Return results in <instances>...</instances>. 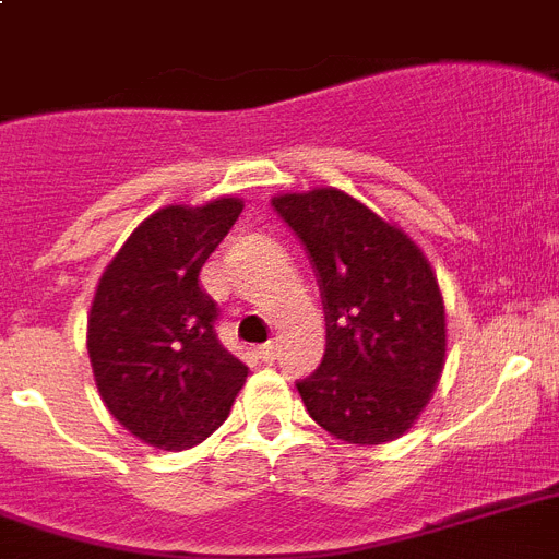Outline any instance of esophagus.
<instances>
[{"label": "esophagus", "mask_w": 559, "mask_h": 559, "mask_svg": "<svg viewBox=\"0 0 559 559\" xmlns=\"http://www.w3.org/2000/svg\"><path fill=\"white\" fill-rule=\"evenodd\" d=\"M257 353H260V359H262V361H269V365H271V361L276 359V353H280V350H276L274 342H265V345L257 347Z\"/></svg>", "instance_id": "obj_1"}]
</instances>
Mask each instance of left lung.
<instances>
[{"mask_svg":"<svg viewBox=\"0 0 559 559\" xmlns=\"http://www.w3.org/2000/svg\"><path fill=\"white\" fill-rule=\"evenodd\" d=\"M271 203L308 248L325 299V359L297 381L308 416L345 443L402 438L447 361L436 271L404 228L342 189L283 192Z\"/></svg>","mask_w":559,"mask_h":559,"instance_id":"obj_1","label":"left lung"}]
</instances>
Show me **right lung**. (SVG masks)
<instances>
[{"label": "right lung", "instance_id": "obj_1", "mask_svg": "<svg viewBox=\"0 0 559 559\" xmlns=\"http://www.w3.org/2000/svg\"><path fill=\"white\" fill-rule=\"evenodd\" d=\"M242 200L164 206L104 269L87 317V353L104 407L138 441L180 452L231 413L248 367L214 333L217 302L200 269L240 217Z\"/></svg>", "mask_w": 559, "mask_h": 559}]
</instances>
